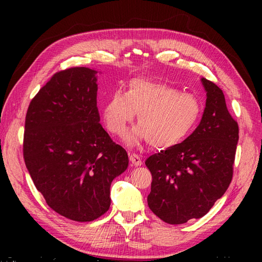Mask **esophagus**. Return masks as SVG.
Instances as JSON below:
<instances>
[{"mask_svg":"<svg viewBox=\"0 0 262 262\" xmlns=\"http://www.w3.org/2000/svg\"><path fill=\"white\" fill-rule=\"evenodd\" d=\"M129 160H130V162L134 164V165H141L142 164V158H141V155H138V154H136V153H132V154H129Z\"/></svg>","mask_w":262,"mask_h":262,"instance_id":"1","label":"esophagus"}]
</instances>
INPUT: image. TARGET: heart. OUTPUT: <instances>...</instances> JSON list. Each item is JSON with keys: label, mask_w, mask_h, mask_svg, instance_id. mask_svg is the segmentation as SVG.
Returning a JSON list of instances; mask_svg holds the SVG:
<instances>
[{"label": "heart", "mask_w": 262, "mask_h": 262, "mask_svg": "<svg viewBox=\"0 0 262 262\" xmlns=\"http://www.w3.org/2000/svg\"><path fill=\"white\" fill-rule=\"evenodd\" d=\"M135 113L140 125L128 136L129 143L144 140L153 147L169 148L191 134L202 115V103L165 83L136 77L126 93L111 94L102 107V118L110 133L124 136Z\"/></svg>", "instance_id": "obj_1"}]
</instances>
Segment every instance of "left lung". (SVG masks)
Here are the masks:
<instances>
[{
	"label": "left lung",
	"instance_id": "1",
	"mask_svg": "<svg viewBox=\"0 0 262 262\" xmlns=\"http://www.w3.org/2000/svg\"><path fill=\"white\" fill-rule=\"evenodd\" d=\"M207 91L202 121L182 143L147 158L152 173L148 207L169 224L200 219L229 188L233 178L238 125L223 91L203 77Z\"/></svg>",
	"mask_w": 262,
	"mask_h": 262
}]
</instances>
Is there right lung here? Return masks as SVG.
Masks as SVG:
<instances>
[{"label": "right lung", "instance_id": "right-lung-1", "mask_svg": "<svg viewBox=\"0 0 262 262\" xmlns=\"http://www.w3.org/2000/svg\"><path fill=\"white\" fill-rule=\"evenodd\" d=\"M96 71L56 72L30 101L24 159L37 190L57 214L91 222L110 207V185L128 166L124 147L100 124Z\"/></svg>", "mask_w": 262, "mask_h": 262}]
</instances>
